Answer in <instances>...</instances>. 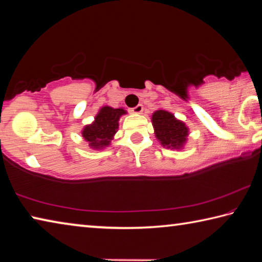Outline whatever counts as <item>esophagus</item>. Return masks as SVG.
<instances>
[{
	"label": "esophagus",
	"mask_w": 262,
	"mask_h": 262,
	"mask_svg": "<svg viewBox=\"0 0 262 262\" xmlns=\"http://www.w3.org/2000/svg\"><path fill=\"white\" fill-rule=\"evenodd\" d=\"M142 111H143V105L142 104H139V105H136L135 107H133L132 108V112L133 113H136V114H140Z\"/></svg>",
	"instance_id": "obj_1"
}]
</instances>
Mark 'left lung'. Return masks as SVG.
Here are the masks:
<instances>
[{"label":"left lung","instance_id":"obj_1","mask_svg":"<svg viewBox=\"0 0 262 262\" xmlns=\"http://www.w3.org/2000/svg\"><path fill=\"white\" fill-rule=\"evenodd\" d=\"M152 125L157 139L166 148L178 149L185 143L188 135L187 127L166 111H156L152 115Z\"/></svg>","mask_w":262,"mask_h":262}]
</instances>
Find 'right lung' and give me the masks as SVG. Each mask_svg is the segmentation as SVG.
Segmentation results:
<instances>
[{
	"label": "right lung",
	"mask_w": 262,
	"mask_h": 262,
	"mask_svg": "<svg viewBox=\"0 0 262 262\" xmlns=\"http://www.w3.org/2000/svg\"><path fill=\"white\" fill-rule=\"evenodd\" d=\"M125 113L126 111L122 108H112L108 106L101 108L97 114L95 122L86 126L82 133L90 147L97 149L108 145L118 129L119 118Z\"/></svg>",
	"instance_id": "1"
}]
</instances>
